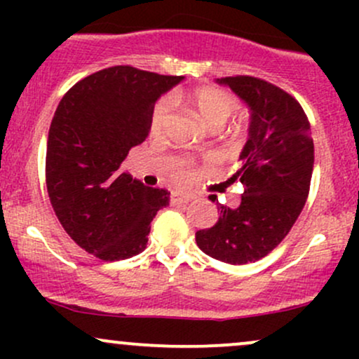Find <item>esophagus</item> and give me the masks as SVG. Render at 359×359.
<instances>
[{
	"label": "esophagus",
	"instance_id": "34e87169",
	"mask_svg": "<svg viewBox=\"0 0 359 359\" xmlns=\"http://www.w3.org/2000/svg\"><path fill=\"white\" fill-rule=\"evenodd\" d=\"M192 199H194V196H191V194H172L170 203L172 204H187V203H191Z\"/></svg>",
	"mask_w": 359,
	"mask_h": 359
}]
</instances>
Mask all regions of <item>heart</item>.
<instances>
[{
    "label": "heart",
    "instance_id": "obj_1",
    "mask_svg": "<svg viewBox=\"0 0 359 359\" xmlns=\"http://www.w3.org/2000/svg\"><path fill=\"white\" fill-rule=\"evenodd\" d=\"M189 104L197 118L211 130H219V128L228 121V118L234 114L238 109V102L233 96L222 93L219 89L214 88H197L189 93L187 96ZM172 108V100H163L156 104L151 114V133L160 135L163 126H165L168 113ZM192 177L191 168L187 162H179L172 168V179L177 184L189 182Z\"/></svg>",
    "mask_w": 359,
    "mask_h": 359
}]
</instances>
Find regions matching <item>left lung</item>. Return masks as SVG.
I'll use <instances>...</instances> for the list:
<instances>
[{"instance_id": "left-lung-1", "label": "left lung", "mask_w": 359, "mask_h": 359, "mask_svg": "<svg viewBox=\"0 0 359 359\" xmlns=\"http://www.w3.org/2000/svg\"><path fill=\"white\" fill-rule=\"evenodd\" d=\"M245 102L250 111L248 140L233 179L243 184L238 208L217 204L219 219L196 233L205 255L231 265L266 257L287 236L309 196L314 142L311 125L290 94L257 77L216 79Z\"/></svg>"}]
</instances>
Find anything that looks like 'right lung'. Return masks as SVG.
Returning a JSON list of instances; mask_svg holds the SVG:
<instances>
[{
	"mask_svg": "<svg viewBox=\"0 0 359 359\" xmlns=\"http://www.w3.org/2000/svg\"><path fill=\"white\" fill-rule=\"evenodd\" d=\"M182 76L130 65L102 69L67 90L47 142V191L62 228L82 250L119 262L147 248L155 214L170 192L121 170L150 133L155 102Z\"/></svg>",
	"mask_w": 359,
	"mask_h": 359,
	"instance_id": "obj_1",
	"label": "right lung"
}]
</instances>
